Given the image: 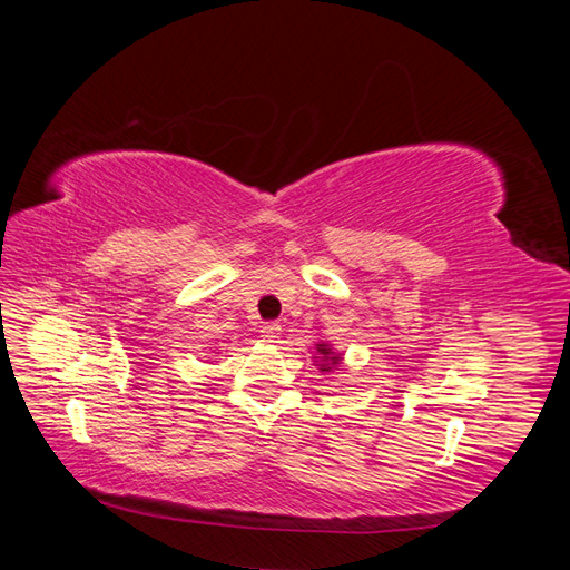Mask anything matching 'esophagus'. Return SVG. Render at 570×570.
I'll return each instance as SVG.
<instances>
[{"label":"esophagus","instance_id":"esophagus-1","mask_svg":"<svg viewBox=\"0 0 570 570\" xmlns=\"http://www.w3.org/2000/svg\"><path fill=\"white\" fill-rule=\"evenodd\" d=\"M281 331H283V327L278 323H264L262 325V337H264V342H278V337L283 335Z\"/></svg>","mask_w":570,"mask_h":570}]
</instances>
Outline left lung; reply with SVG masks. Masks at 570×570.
I'll return each mask as SVG.
<instances>
[{"label": "left lung", "instance_id": "1", "mask_svg": "<svg viewBox=\"0 0 570 570\" xmlns=\"http://www.w3.org/2000/svg\"><path fill=\"white\" fill-rule=\"evenodd\" d=\"M316 354L318 356H314L316 361H318V366H321V371H333L340 361H342V356L337 354V352H333V347L327 342H321V344H316Z\"/></svg>", "mask_w": 570, "mask_h": 570}]
</instances>
